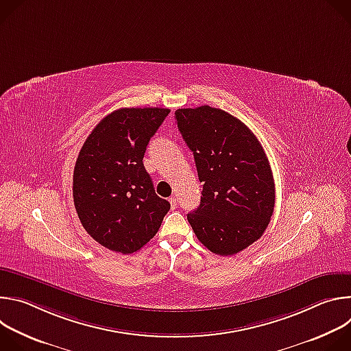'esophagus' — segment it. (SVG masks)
<instances>
[{"label": "esophagus", "mask_w": 351, "mask_h": 351, "mask_svg": "<svg viewBox=\"0 0 351 351\" xmlns=\"http://www.w3.org/2000/svg\"><path fill=\"white\" fill-rule=\"evenodd\" d=\"M169 203H171V206H172V208L175 210V208H178V206H179V203H178V198L175 197V195H172L171 198H169Z\"/></svg>", "instance_id": "obj_1"}]
</instances>
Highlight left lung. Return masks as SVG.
Segmentation results:
<instances>
[{
    "instance_id": "obj_1",
    "label": "left lung",
    "mask_w": 351,
    "mask_h": 351,
    "mask_svg": "<svg viewBox=\"0 0 351 351\" xmlns=\"http://www.w3.org/2000/svg\"><path fill=\"white\" fill-rule=\"evenodd\" d=\"M175 119L203 182L202 202L187 221L210 252L237 254L263 236L274 214L275 183L264 148L219 108H180Z\"/></svg>"
}]
</instances>
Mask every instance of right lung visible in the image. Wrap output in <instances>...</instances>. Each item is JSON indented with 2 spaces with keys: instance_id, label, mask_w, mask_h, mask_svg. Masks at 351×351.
Here are the masks:
<instances>
[{
  "instance_id": "right-lung-1",
  "label": "right lung",
  "mask_w": 351,
  "mask_h": 351,
  "mask_svg": "<svg viewBox=\"0 0 351 351\" xmlns=\"http://www.w3.org/2000/svg\"><path fill=\"white\" fill-rule=\"evenodd\" d=\"M171 111L121 108L93 129L73 171V202L86 232L112 252L132 254L158 232L171 204L143 165L148 141Z\"/></svg>"
}]
</instances>
